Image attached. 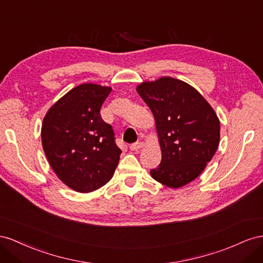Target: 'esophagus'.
I'll return each instance as SVG.
<instances>
[{
  "mask_svg": "<svg viewBox=\"0 0 263 263\" xmlns=\"http://www.w3.org/2000/svg\"><path fill=\"white\" fill-rule=\"evenodd\" d=\"M142 146H143V143L142 142H136V143H132L130 145V149L131 151H138Z\"/></svg>",
  "mask_w": 263,
  "mask_h": 263,
  "instance_id": "1",
  "label": "esophagus"
}]
</instances>
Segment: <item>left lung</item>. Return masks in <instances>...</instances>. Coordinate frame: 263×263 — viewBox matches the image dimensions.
I'll use <instances>...</instances> for the list:
<instances>
[{
    "label": "left lung",
    "instance_id": "obj_1",
    "mask_svg": "<svg viewBox=\"0 0 263 263\" xmlns=\"http://www.w3.org/2000/svg\"><path fill=\"white\" fill-rule=\"evenodd\" d=\"M138 92L151 109L161 143L162 161L151 176L177 189L198 177L220 139L215 111L189 84L171 77L143 82Z\"/></svg>",
    "mask_w": 263,
    "mask_h": 263
}]
</instances>
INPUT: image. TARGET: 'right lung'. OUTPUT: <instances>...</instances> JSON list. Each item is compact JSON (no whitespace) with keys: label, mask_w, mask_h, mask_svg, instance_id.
I'll use <instances>...</instances> for the list:
<instances>
[{"label":"right lung","mask_w":263,"mask_h":263,"mask_svg":"<svg viewBox=\"0 0 263 263\" xmlns=\"http://www.w3.org/2000/svg\"><path fill=\"white\" fill-rule=\"evenodd\" d=\"M111 88L82 84L52 106L42 125V143L51 168L80 193L100 189L114 176L121 149L100 109Z\"/></svg>","instance_id":"obj_1"}]
</instances>
